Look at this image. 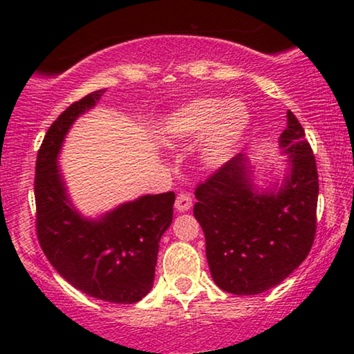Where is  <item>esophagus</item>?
I'll use <instances>...</instances> for the list:
<instances>
[{"mask_svg": "<svg viewBox=\"0 0 354 354\" xmlns=\"http://www.w3.org/2000/svg\"><path fill=\"white\" fill-rule=\"evenodd\" d=\"M193 205V200L192 196L188 195V193H178L177 198H176V209L178 212H185L192 207Z\"/></svg>", "mask_w": 354, "mask_h": 354, "instance_id": "obj_1", "label": "esophagus"}]
</instances>
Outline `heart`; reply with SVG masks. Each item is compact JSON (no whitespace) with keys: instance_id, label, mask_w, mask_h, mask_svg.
Returning <instances> with one entry per match:
<instances>
[{"instance_id":"obj_1","label":"heart","mask_w":354,"mask_h":354,"mask_svg":"<svg viewBox=\"0 0 354 354\" xmlns=\"http://www.w3.org/2000/svg\"><path fill=\"white\" fill-rule=\"evenodd\" d=\"M250 122L243 101L205 96L174 111L167 119V133L177 142H195L206 135L201 161L207 167H219L240 148Z\"/></svg>"}]
</instances>
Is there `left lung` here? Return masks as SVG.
I'll use <instances>...</instances> for the list:
<instances>
[{
	"instance_id": "obj_1",
	"label": "left lung",
	"mask_w": 354,
	"mask_h": 354,
	"mask_svg": "<svg viewBox=\"0 0 354 354\" xmlns=\"http://www.w3.org/2000/svg\"><path fill=\"white\" fill-rule=\"evenodd\" d=\"M290 174L279 192L253 187L243 154L198 183L193 216L206 239L216 285L227 293L258 295L287 279L306 259L316 236V158L292 111L279 138Z\"/></svg>"
}]
</instances>
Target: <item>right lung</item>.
Masks as SVG:
<instances>
[{"mask_svg":"<svg viewBox=\"0 0 354 354\" xmlns=\"http://www.w3.org/2000/svg\"><path fill=\"white\" fill-rule=\"evenodd\" d=\"M104 90L72 103L43 138L35 166L37 236L53 268L80 292L132 304L153 287L159 240L172 222L176 195H145L96 221L71 205L56 159L71 125Z\"/></svg>","mask_w":354,"mask_h":354,"instance_id":"obj_1","label":"right lung"}]
</instances>
